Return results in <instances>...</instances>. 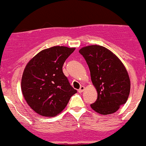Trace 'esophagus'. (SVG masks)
<instances>
[{
    "mask_svg": "<svg viewBox=\"0 0 146 146\" xmlns=\"http://www.w3.org/2000/svg\"><path fill=\"white\" fill-rule=\"evenodd\" d=\"M84 89H85V87L83 86H82L80 87V88L78 90V92H80V93L82 92H83V91L84 90Z\"/></svg>",
    "mask_w": 146,
    "mask_h": 146,
    "instance_id": "obj_1",
    "label": "esophagus"
}]
</instances>
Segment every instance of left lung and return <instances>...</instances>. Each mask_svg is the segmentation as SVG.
I'll return each mask as SVG.
<instances>
[{
	"mask_svg": "<svg viewBox=\"0 0 146 146\" xmlns=\"http://www.w3.org/2000/svg\"><path fill=\"white\" fill-rule=\"evenodd\" d=\"M79 52L86 61L98 93L90 107L103 115L114 113L129 96L131 82L125 66L115 54L101 45L82 47Z\"/></svg>",
	"mask_w": 146,
	"mask_h": 146,
	"instance_id": "8db88e82",
	"label": "left lung"
}]
</instances>
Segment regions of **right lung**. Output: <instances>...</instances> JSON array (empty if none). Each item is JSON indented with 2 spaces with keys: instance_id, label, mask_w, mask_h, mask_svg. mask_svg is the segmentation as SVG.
I'll return each mask as SVG.
<instances>
[{
  "instance_id": "add662e5",
  "label": "right lung",
  "mask_w": 146,
  "mask_h": 146,
  "mask_svg": "<svg viewBox=\"0 0 146 146\" xmlns=\"http://www.w3.org/2000/svg\"><path fill=\"white\" fill-rule=\"evenodd\" d=\"M75 49L64 46L45 49L34 56L24 68L21 82L23 96L39 115H58L77 92L62 72L63 64Z\"/></svg>"
}]
</instances>
